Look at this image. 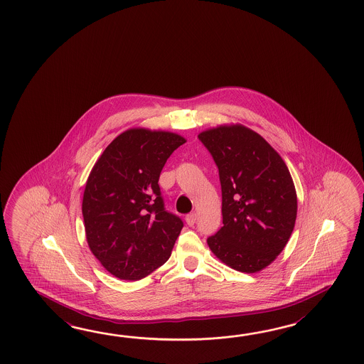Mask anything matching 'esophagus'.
Here are the masks:
<instances>
[{
  "instance_id": "esophagus-1",
  "label": "esophagus",
  "mask_w": 364,
  "mask_h": 364,
  "mask_svg": "<svg viewBox=\"0 0 364 364\" xmlns=\"http://www.w3.org/2000/svg\"><path fill=\"white\" fill-rule=\"evenodd\" d=\"M186 223L188 226H193L195 223H196V213L193 212V213H188L187 216H186Z\"/></svg>"
}]
</instances>
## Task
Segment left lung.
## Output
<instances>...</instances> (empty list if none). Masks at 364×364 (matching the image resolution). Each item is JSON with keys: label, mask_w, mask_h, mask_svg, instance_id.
Masks as SVG:
<instances>
[{"label": "left lung", "mask_w": 364, "mask_h": 364, "mask_svg": "<svg viewBox=\"0 0 364 364\" xmlns=\"http://www.w3.org/2000/svg\"><path fill=\"white\" fill-rule=\"evenodd\" d=\"M213 157L223 193V228L207 240L235 271H262L287 246L296 218L294 183L281 156L242 124L199 134Z\"/></svg>", "instance_id": "obj_1"}]
</instances>
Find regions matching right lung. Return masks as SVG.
I'll return each instance as SVG.
<instances>
[{
  "label": "right lung",
  "mask_w": 364,
  "mask_h": 364,
  "mask_svg": "<svg viewBox=\"0 0 364 364\" xmlns=\"http://www.w3.org/2000/svg\"><path fill=\"white\" fill-rule=\"evenodd\" d=\"M183 143L173 132L132 129L105 148L90 173L82 203L85 237L117 279H143L171 257L183 221L165 209L159 178Z\"/></svg>",
  "instance_id": "add662e5"
}]
</instances>
